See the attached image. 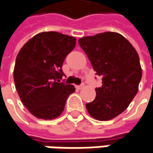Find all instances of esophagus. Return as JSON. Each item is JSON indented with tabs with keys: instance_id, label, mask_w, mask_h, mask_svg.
<instances>
[{
	"instance_id": "34e87169",
	"label": "esophagus",
	"mask_w": 153,
	"mask_h": 153,
	"mask_svg": "<svg viewBox=\"0 0 153 153\" xmlns=\"http://www.w3.org/2000/svg\"><path fill=\"white\" fill-rule=\"evenodd\" d=\"M83 86H84V84H81V85H76V86H75V87H76L77 89H79H79H81V88H82V87H83Z\"/></svg>"
}]
</instances>
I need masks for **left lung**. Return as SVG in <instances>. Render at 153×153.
<instances>
[{"label": "left lung", "instance_id": "1", "mask_svg": "<svg viewBox=\"0 0 153 153\" xmlns=\"http://www.w3.org/2000/svg\"><path fill=\"white\" fill-rule=\"evenodd\" d=\"M102 85L96 97L85 104L89 114L98 120H110L120 115L137 94L142 70L137 51L118 33L105 32L79 40Z\"/></svg>", "mask_w": 153, "mask_h": 153}]
</instances>
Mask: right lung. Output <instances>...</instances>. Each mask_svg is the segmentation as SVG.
<instances>
[{"instance_id": "add662e5", "label": "right lung", "mask_w": 153, "mask_h": 153, "mask_svg": "<svg viewBox=\"0 0 153 153\" xmlns=\"http://www.w3.org/2000/svg\"><path fill=\"white\" fill-rule=\"evenodd\" d=\"M76 39L58 32H44L27 41L18 53L14 69L17 93L26 108L42 120L59 117L73 85L61 82L62 64Z\"/></svg>"}]
</instances>
